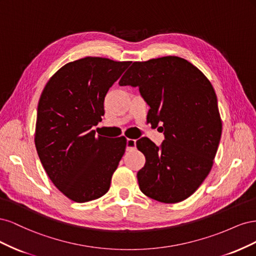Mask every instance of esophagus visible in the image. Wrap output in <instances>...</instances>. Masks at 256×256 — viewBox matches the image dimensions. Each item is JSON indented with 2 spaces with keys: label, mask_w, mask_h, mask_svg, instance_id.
I'll use <instances>...</instances> for the list:
<instances>
[{
  "label": "esophagus",
  "mask_w": 256,
  "mask_h": 256,
  "mask_svg": "<svg viewBox=\"0 0 256 256\" xmlns=\"http://www.w3.org/2000/svg\"><path fill=\"white\" fill-rule=\"evenodd\" d=\"M136 141L134 140V138H127V141H126L127 150L136 148Z\"/></svg>",
  "instance_id": "esophagus-1"
}]
</instances>
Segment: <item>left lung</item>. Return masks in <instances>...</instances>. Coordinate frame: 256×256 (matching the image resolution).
I'll list each match as a JSON object with an SVG mask.
<instances>
[{"mask_svg": "<svg viewBox=\"0 0 256 256\" xmlns=\"http://www.w3.org/2000/svg\"><path fill=\"white\" fill-rule=\"evenodd\" d=\"M118 84L138 88L150 108L147 120L164 131L160 146L147 138L136 141L146 159L136 174L140 190L158 202H182L210 172L220 143L222 122L212 83L187 60L164 56L134 62Z\"/></svg>", "mask_w": 256, "mask_h": 256, "instance_id": "obj_1", "label": "left lung"}]
</instances>
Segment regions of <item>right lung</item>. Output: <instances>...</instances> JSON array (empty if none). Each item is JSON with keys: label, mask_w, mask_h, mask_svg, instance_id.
Wrapping results in <instances>:
<instances>
[{"label": "right lung", "mask_w": 256, "mask_h": 256, "mask_svg": "<svg viewBox=\"0 0 256 256\" xmlns=\"http://www.w3.org/2000/svg\"><path fill=\"white\" fill-rule=\"evenodd\" d=\"M131 62L84 58L52 76L37 108L35 146L54 186L74 202L109 191L126 148L124 136H96L92 128L104 114L108 90Z\"/></svg>", "instance_id": "1"}]
</instances>
